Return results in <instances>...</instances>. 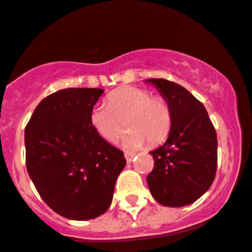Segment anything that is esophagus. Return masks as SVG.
Returning <instances> with one entry per match:
<instances>
[{"label": "esophagus", "mask_w": 252, "mask_h": 252, "mask_svg": "<svg viewBox=\"0 0 252 252\" xmlns=\"http://www.w3.org/2000/svg\"><path fill=\"white\" fill-rule=\"evenodd\" d=\"M134 156H135V154H133V152H125V158H126L127 163H131Z\"/></svg>", "instance_id": "esophagus-1"}]
</instances>
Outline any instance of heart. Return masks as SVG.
Returning a JSON list of instances; mask_svg holds the SVG:
<instances>
[{
	"instance_id": "heart-1",
	"label": "heart",
	"mask_w": 252,
	"mask_h": 252,
	"mask_svg": "<svg viewBox=\"0 0 252 252\" xmlns=\"http://www.w3.org/2000/svg\"><path fill=\"white\" fill-rule=\"evenodd\" d=\"M124 121L128 128L123 138L126 149L141 148L146 140L156 145L170 132V106L162 96H152L149 90L127 86L109 93L104 106L94 107L89 115L92 128L108 143H114L123 133Z\"/></svg>"
}]
</instances>
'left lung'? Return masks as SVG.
<instances>
[{
    "instance_id": "obj_1",
    "label": "left lung",
    "mask_w": 252,
    "mask_h": 252,
    "mask_svg": "<svg viewBox=\"0 0 252 252\" xmlns=\"http://www.w3.org/2000/svg\"><path fill=\"white\" fill-rule=\"evenodd\" d=\"M171 109L168 139L151 151L155 165L148 175L150 193L158 203L182 207L196 201L213 183L218 139L203 104L187 89L164 78H149Z\"/></svg>"
}]
</instances>
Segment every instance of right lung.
Wrapping results in <instances>:
<instances>
[{
	"mask_svg": "<svg viewBox=\"0 0 252 252\" xmlns=\"http://www.w3.org/2000/svg\"><path fill=\"white\" fill-rule=\"evenodd\" d=\"M102 93L58 90L40 101L25 128L28 175L46 205L67 219H94L108 210L126 165L124 152L90 126Z\"/></svg>",
	"mask_w": 252,
	"mask_h": 252,
	"instance_id": "add662e5",
	"label": "right lung"
}]
</instances>
